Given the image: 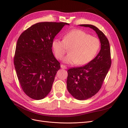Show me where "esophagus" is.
<instances>
[{
	"mask_svg": "<svg viewBox=\"0 0 128 128\" xmlns=\"http://www.w3.org/2000/svg\"><path fill=\"white\" fill-rule=\"evenodd\" d=\"M60 67H61V69H66L67 68V67H66V66H65L64 65H63V64H61Z\"/></svg>",
	"mask_w": 128,
	"mask_h": 128,
	"instance_id": "esophagus-1",
	"label": "esophagus"
}]
</instances>
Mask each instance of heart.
<instances>
[{
  "label": "heart",
  "mask_w": 128,
  "mask_h": 128,
  "mask_svg": "<svg viewBox=\"0 0 128 128\" xmlns=\"http://www.w3.org/2000/svg\"><path fill=\"white\" fill-rule=\"evenodd\" d=\"M71 46L69 54L64 62L68 64L84 65L90 62L96 57L100 48L99 39L80 29H72L64 34V39L54 38L52 47L56 57L61 59Z\"/></svg>",
  "instance_id": "obj_1"
}]
</instances>
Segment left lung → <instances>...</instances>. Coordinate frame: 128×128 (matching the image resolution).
I'll return each instance as SVG.
<instances>
[{"mask_svg": "<svg viewBox=\"0 0 128 128\" xmlns=\"http://www.w3.org/2000/svg\"><path fill=\"white\" fill-rule=\"evenodd\" d=\"M79 26L94 30L101 44L99 54L90 62L83 67L71 68L67 71L69 92L75 99L84 100L91 98L99 91L110 69L111 60L110 44L104 34L94 26Z\"/></svg>", "mask_w": 128, "mask_h": 128, "instance_id": "left-lung-1", "label": "left lung"}]
</instances>
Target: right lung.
Wrapping results in <instances>:
<instances>
[{"label": "right lung", "mask_w": 128, "mask_h": 128, "mask_svg": "<svg viewBox=\"0 0 128 128\" xmlns=\"http://www.w3.org/2000/svg\"><path fill=\"white\" fill-rule=\"evenodd\" d=\"M66 22L37 23L19 37L14 65L24 92L30 98L41 100L52 90L60 66L52 51V42Z\"/></svg>", "instance_id": "obj_1"}]
</instances>
